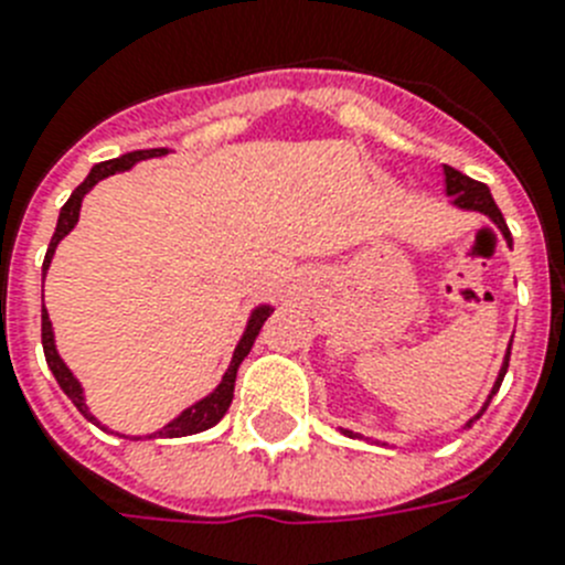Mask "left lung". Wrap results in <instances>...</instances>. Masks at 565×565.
Returning <instances> with one entry per match:
<instances>
[{
  "label": "left lung",
  "instance_id": "obj_1",
  "mask_svg": "<svg viewBox=\"0 0 565 565\" xmlns=\"http://www.w3.org/2000/svg\"><path fill=\"white\" fill-rule=\"evenodd\" d=\"M444 194L450 198V206H452V209H461V212H478V214H483V217H489V221H492V223H495V226H498V232L503 234V239H507V246L512 248V234H509L507 221H503L501 209L495 206V201H492V194H489V189L483 186V183L472 181V178H467V174H461V172H458V169L444 167ZM509 353H512V339H509V344H507V353H503L501 371H498L495 384H492V391H489V396L483 398L481 411H478L476 416L469 418V422L461 424V430H469V427H472V424H476L478 418L483 416V411H487V407H489V402H492V396H495V393H498V387H501L503 376H507ZM342 433H344V436H348V438H364L362 433L344 430V427H342ZM376 444H387V441H376Z\"/></svg>",
  "mask_w": 565,
  "mask_h": 565
}]
</instances>
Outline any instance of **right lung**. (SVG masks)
Masks as SVG:
<instances>
[{"instance_id": "1", "label": "right lung", "mask_w": 565, "mask_h": 565, "mask_svg": "<svg viewBox=\"0 0 565 565\" xmlns=\"http://www.w3.org/2000/svg\"><path fill=\"white\" fill-rule=\"evenodd\" d=\"M172 149L167 147H158V149H135V152H127L121 154V158H113V161H104V163H96V167L89 169V174L84 178L82 186H76V192L70 194V201L64 203L62 212H58V223H56V232H53V239H50L47 246V254H44V266L42 271L47 274L50 263H53V254H56L58 243H62L64 237H67L73 228H76L78 223V214H82V203H84V194L89 192V189L96 186L98 181H104V178H109V174H118V172H127V169H132L135 163L141 161H149V158H163V154H169ZM274 313V306H268V302H259V306L252 308V313H248V322L246 328H243V337L237 339V344H234V353H232V362H228L226 373H223L221 384L214 387L209 396L198 398L194 404H189L186 411H181L178 416L172 418V422H167L163 427H158L154 433H147V436H127L132 438V441H141V438H183V436H194V433H203L209 430V427H214V424L221 422L223 416H226L228 404H232V396H234V379H237V367L239 362L248 356V351H252L254 339H257L259 328H263V322H266L268 317ZM42 344H44V359H47V367L53 371V376H56L58 387H62L64 393H67V398L78 407V413H82L87 422L98 424L102 427V422H98L93 413H89L87 407V396H84V387L82 382H78L76 376H73V371H70L67 364H64V359L58 356L56 351V337H53V322H50V313L47 308H42ZM102 430H107V427H102Z\"/></svg>"}]
</instances>
